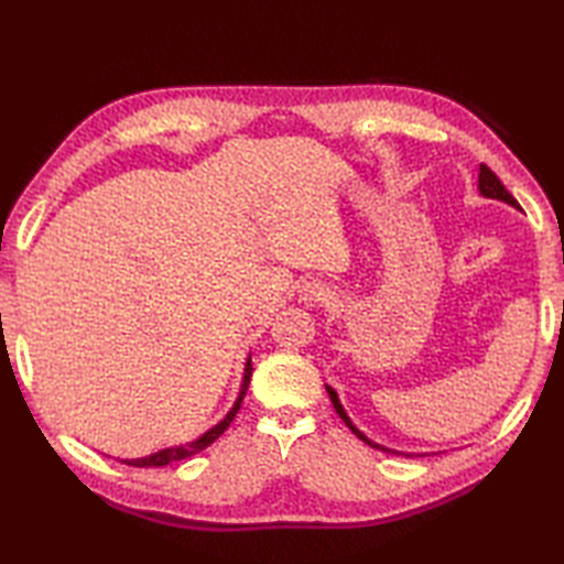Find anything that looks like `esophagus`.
<instances>
[{"instance_id":"1","label":"esophagus","mask_w":564,"mask_h":564,"mask_svg":"<svg viewBox=\"0 0 564 564\" xmlns=\"http://www.w3.org/2000/svg\"><path fill=\"white\" fill-rule=\"evenodd\" d=\"M329 297H332V291L327 283L313 279V281H305L301 285V301H305V303H327Z\"/></svg>"}]
</instances>
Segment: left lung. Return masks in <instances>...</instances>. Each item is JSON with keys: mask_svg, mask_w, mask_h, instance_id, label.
Here are the masks:
<instances>
[{"mask_svg": "<svg viewBox=\"0 0 564 564\" xmlns=\"http://www.w3.org/2000/svg\"><path fill=\"white\" fill-rule=\"evenodd\" d=\"M477 186H480V194H482V196H487V198H497V200H505V203H509V206L519 208V200L509 194V191L505 188V184L499 182V176H497L492 170H489L487 164H480V182H477ZM327 392H329V400H332V404H334V410H337V414L344 419V424L349 426L358 438L366 441L368 446H373V448H378V451H388V453H390V448H386V446H378V443H373V441H370L368 436H364L361 431H358V429L351 424V419L346 416L344 406H341V402H339V398H337V392H334L329 386H327Z\"/></svg>", "mask_w": 564, "mask_h": 564, "instance_id": "obj_1", "label": "left lung"}]
</instances>
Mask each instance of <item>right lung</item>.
Returning a JSON list of instances; mask_svg holds the SVG:
<instances>
[{
    "instance_id": "1",
    "label": "right lung",
    "mask_w": 564,
    "mask_h": 564,
    "mask_svg": "<svg viewBox=\"0 0 564 564\" xmlns=\"http://www.w3.org/2000/svg\"><path fill=\"white\" fill-rule=\"evenodd\" d=\"M249 378H251V361H247L242 390H239V398H237V402L232 404V410L227 412V416L223 419L220 424H215V426H213L210 431H206V434H203L200 438L186 443V446L164 448V451H158V453L148 455V458H135V460H123V463H126V465H133V467H162V465H170V463H176V460H186V458H191V455H196V453H200L203 448H208L210 443H213L215 438H220V436L225 434V429L232 424V419H235V414L239 412V406H242V400H245V394H247Z\"/></svg>"
}]
</instances>
